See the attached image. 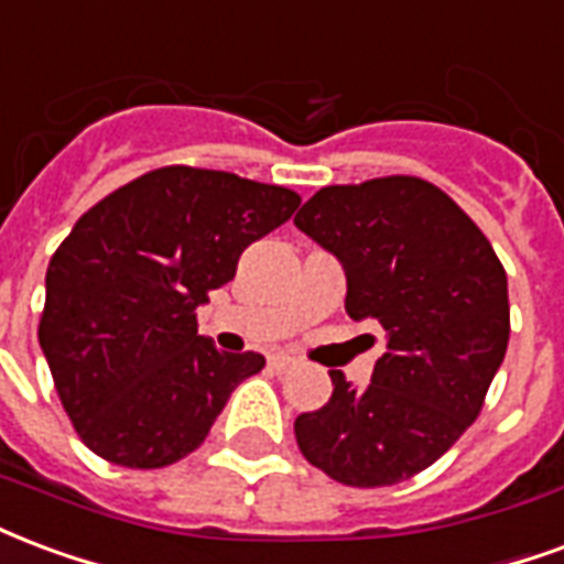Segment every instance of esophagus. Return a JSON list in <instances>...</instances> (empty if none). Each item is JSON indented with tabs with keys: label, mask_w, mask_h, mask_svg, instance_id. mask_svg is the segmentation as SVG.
<instances>
[{
	"label": "esophagus",
	"mask_w": 564,
	"mask_h": 564,
	"mask_svg": "<svg viewBox=\"0 0 564 564\" xmlns=\"http://www.w3.org/2000/svg\"><path fill=\"white\" fill-rule=\"evenodd\" d=\"M293 365H295V358L286 356V352H278V356L269 358V367L274 370V373H283V370H290Z\"/></svg>",
	"instance_id": "obj_1"
}]
</instances>
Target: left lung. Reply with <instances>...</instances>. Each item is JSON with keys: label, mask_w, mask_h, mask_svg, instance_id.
Segmentation results:
<instances>
[{"label": "left lung", "mask_w": 564, "mask_h": 564, "mask_svg": "<svg viewBox=\"0 0 564 564\" xmlns=\"http://www.w3.org/2000/svg\"><path fill=\"white\" fill-rule=\"evenodd\" d=\"M295 227L344 262L346 314L377 319L388 335L370 386L358 391L332 370V398L295 419V442L349 487L406 481L478 419L502 365V262L475 220L419 176L323 187Z\"/></svg>", "instance_id": "8db88e82"}]
</instances>
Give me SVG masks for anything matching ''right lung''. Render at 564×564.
Wrapping results in <instances>:
<instances>
[{
    "mask_svg": "<svg viewBox=\"0 0 564 564\" xmlns=\"http://www.w3.org/2000/svg\"><path fill=\"white\" fill-rule=\"evenodd\" d=\"M302 197L236 173L161 166L83 215L47 265L37 340L86 448L161 469L197 452L260 352H220L197 307Z\"/></svg>",
    "mask_w": 564,
    "mask_h": 564,
    "instance_id": "add662e5",
    "label": "right lung"
}]
</instances>
